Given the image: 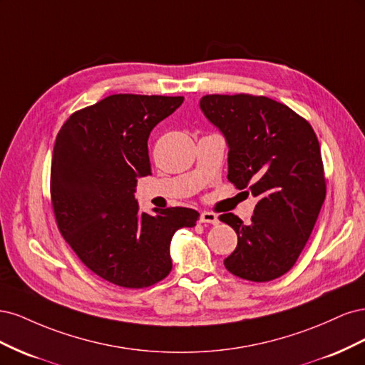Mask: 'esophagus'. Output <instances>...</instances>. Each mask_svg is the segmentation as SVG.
<instances>
[{"mask_svg":"<svg viewBox=\"0 0 365 365\" xmlns=\"http://www.w3.org/2000/svg\"><path fill=\"white\" fill-rule=\"evenodd\" d=\"M200 219H201V222H204V224H213V225H216L219 222L217 216L215 213H212V212H202Z\"/></svg>","mask_w":365,"mask_h":365,"instance_id":"34e87169","label":"esophagus"}]
</instances>
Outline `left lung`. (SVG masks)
I'll use <instances>...</instances> for the list:
<instances>
[{"label": "left lung", "instance_id": "1", "mask_svg": "<svg viewBox=\"0 0 365 365\" xmlns=\"http://www.w3.org/2000/svg\"><path fill=\"white\" fill-rule=\"evenodd\" d=\"M200 106L227 141L228 181L259 200L248 225L233 213L219 216L237 235L225 268L251 282L277 279L300 256L326 197L315 132L291 108L263 96L212 94Z\"/></svg>", "mask_w": 365, "mask_h": 365}]
</instances>
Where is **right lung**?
Listing matches in <instances>:
<instances>
[{"instance_id": "1", "label": "right lung", "mask_w": 365, "mask_h": 365, "mask_svg": "<svg viewBox=\"0 0 365 365\" xmlns=\"http://www.w3.org/2000/svg\"><path fill=\"white\" fill-rule=\"evenodd\" d=\"M184 97L114 94L70 115L51 160V204L63 239L85 267L121 288H148L172 269L176 230L200 213L140 212L138 178L150 175L148 140Z\"/></svg>"}]
</instances>
